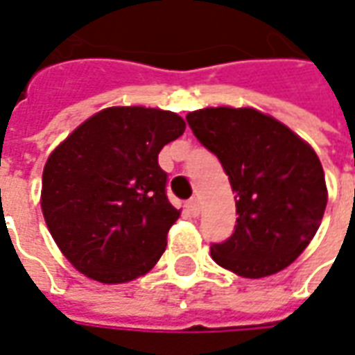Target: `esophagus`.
Masks as SVG:
<instances>
[{
	"label": "esophagus",
	"instance_id": "1",
	"mask_svg": "<svg viewBox=\"0 0 355 355\" xmlns=\"http://www.w3.org/2000/svg\"><path fill=\"white\" fill-rule=\"evenodd\" d=\"M186 209H188V213L192 216H198L200 215V201L196 200V198H192V200L186 203Z\"/></svg>",
	"mask_w": 355,
	"mask_h": 355
}]
</instances>
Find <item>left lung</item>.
I'll return each mask as SVG.
<instances>
[{
  "label": "left lung",
  "mask_w": 355,
  "mask_h": 355,
  "mask_svg": "<svg viewBox=\"0 0 355 355\" xmlns=\"http://www.w3.org/2000/svg\"><path fill=\"white\" fill-rule=\"evenodd\" d=\"M186 121L218 157L236 192L234 234L211 245L213 261L243 277L289 266L325 213L320 157L289 127L253 108L198 110Z\"/></svg>",
  "instance_id": "8db88e82"
}]
</instances>
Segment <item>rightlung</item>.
<instances>
[{
    "mask_svg": "<svg viewBox=\"0 0 355 355\" xmlns=\"http://www.w3.org/2000/svg\"><path fill=\"white\" fill-rule=\"evenodd\" d=\"M186 129L173 112L106 108L49 155L42 209L51 236L81 274L101 283L146 274L180 211L167 200L157 154Z\"/></svg>",
    "mask_w": 355,
    "mask_h": 355,
    "instance_id": "right-lung-1",
    "label": "right lung"
}]
</instances>
